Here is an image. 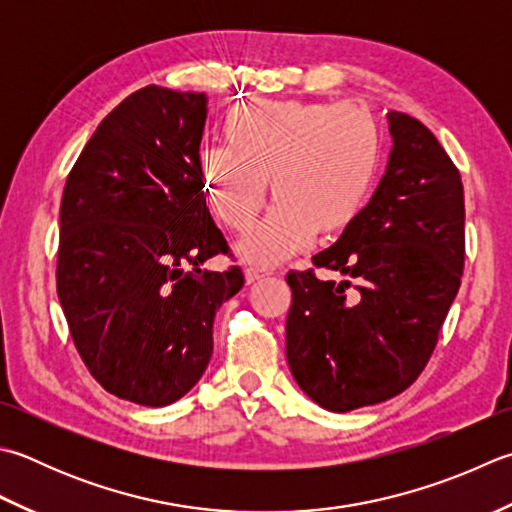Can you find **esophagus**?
I'll list each match as a JSON object with an SVG mask.
<instances>
[{
	"label": "esophagus",
	"instance_id": "1",
	"mask_svg": "<svg viewBox=\"0 0 512 512\" xmlns=\"http://www.w3.org/2000/svg\"><path fill=\"white\" fill-rule=\"evenodd\" d=\"M264 277H268L266 270H259V268H246L244 270L246 284H255V282H259V279H264Z\"/></svg>",
	"mask_w": 512,
	"mask_h": 512
}]
</instances>
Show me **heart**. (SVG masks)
<instances>
[{
    "label": "heart",
    "instance_id": "b5f03b06",
    "mask_svg": "<svg viewBox=\"0 0 512 512\" xmlns=\"http://www.w3.org/2000/svg\"><path fill=\"white\" fill-rule=\"evenodd\" d=\"M222 146L199 153V179L210 213L242 233L264 206L266 184L277 202L237 244L250 266H277L333 235L362 213L373 190L382 133L357 104L250 102L224 122Z\"/></svg>",
    "mask_w": 512,
    "mask_h": 512
}]
</instances>
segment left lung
I'll use <instances>...</instances> for the list:
<instances>
[{
    "label": "left lung",
    "mask_w": 512,
    "mask_h": 512,
    "mask_svg": "<svg viewBox=\"0 0 512 512\" xmlns=\"http://www.w3.org/2000/svg\"><path fill=\"white\" fill-rule=\"evenodd\" d=\"M386 173L370 202L313 264L357 279L322 282L290 270L286 359L299 388L326 410L373 406L415 382L464 273V186L415 117L390 110Z\"/></svg>",
    "instance_id": "obj_1"
}]
</instances>
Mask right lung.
I'll list each match as a JSON object with an SVG mask.
<instances>
[{
  "label": "right lung",
  "instance_id": "right-lung-1",
  "mask_svg": "<svg viewBox=\"0 0 512 512\" xmlns=\"http://www.w3.org/2000/svg\"><path fill=\"white\" fill-rule=\"evenodd\" d=\"M206 117L204 93L135 90L64 186L57 295L70 335L90 375L139 406H168L199 382L215 313L244 286L237 266L202 268L228 253L199 179Z\"/></svg>",
  "mask_w": 512,
  "mask_h": 512
}]
</instances>
